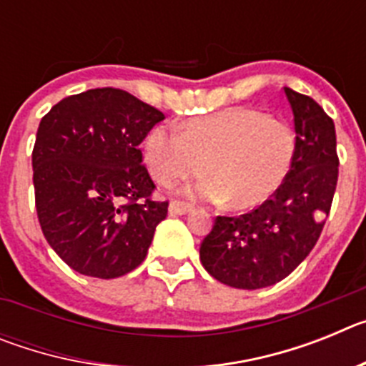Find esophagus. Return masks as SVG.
<instances>
[{"label":"esophagus","mask_w":366,"mask_h":366,"mask_svg":"<svg viewBox=\"0 0 366 366\" xmlns=\"http://www.w3.org/2000/svg\"><path fill=\"white\" fill-rule=\"evenodd\" d=\"M168 211H170V214H174V216H181V214H187V212L192 211V205L187 202H179V199H172V202H170V209H168Z\"/></svg>","instance_id":"1"}]
</instances>
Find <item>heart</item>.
Segmentation results:
<instances>
[{"instance_id":"obj_1","label":"heart","mask_w":366,"mask_h":366,"mask_svg":"<svg viewBox=\"0 0 366 366\" xmlns=\"http://www.w3.org/2000/svg\"><path fill=\"white\" fill-rule=\"evenodd\" d=\"M297 134L286 121L253 108H227L176 126H154L144 161L161 185L203 172L185 194L232 209L262 205L282 187L297 155Z\"/></svg>"}]
</instances>
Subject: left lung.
Instances as JSON below:
<instances>
[{
    "mask_svg": "<svg viewBox=\"0 0 366 366\" xmlns=\"http://www.w3.org/2000/svg\"><path fill=\"white\" fill-rule=\"evenodd\" d=\"M292 106L297 155L277 192L242 216H218L199 245L209 274L238 290L286 279L308 257L332 209L339 176L334 121L308 95L284 87Z\"/></svg>",
    "mask_w": 366,
    "mask_h": 366,
    "instance_id": "left-lung-1",
    "label": "left lung"
}]
</instances>
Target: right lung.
Listing matches in <instances>:
<instances>
[{
	"mask_svg": "<svg viewBox=\"0 0 366 366\" xmlns=\"http://www.w3.org/2000/svg\"><path fill=\"white\" fill-rule=\"evenodd\" d=\"M164 115L115 87L66 97L40 121L32 183L45 240L71 269L117 279L147 258L168 202L143 164V143Z\"/></svg>",
	"mask_w": 366,
	"mask_h": 366,
	"instance_id": "obj_1",
	"label": "right lung"
}]
</instances>
